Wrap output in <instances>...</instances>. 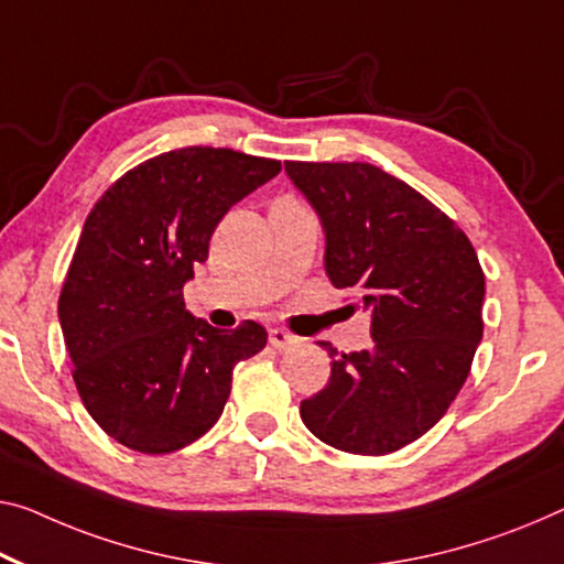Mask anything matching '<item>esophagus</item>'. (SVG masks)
<instances>
[{"label": "esophagus", "mask_w": 564, "mask_h": 564, "mask_svg": "<svg viewBox=\"0 0 564 564\" xmlns=\"http://www.w3.org/2000/svg\"><path fill=\"white\" fill-rule=\"evenodd\" d=\"M294 343H297V337L288 330H282V327H272L270 330V345L274 350H288Z\"/></svg>", "instance_id": "34e87169"}]
</instances>
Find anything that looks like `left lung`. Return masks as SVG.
Instances as JSON below:
<instances>
[{"instance_id": "left-lung-1", "label": "left lung", "mask_w": 564, "mask_h": 564, "mask_svg": "<svg viewBox=\"0 0 564 564\" xmlns=\"http://www.w3.org/2000/svg\"><path fill=\"white\" fill-rule=\"evenodd\" d=\"M325 229V272L358 292L372 348L337 352L305 426L340 452L383 456L438 423L484 335V272L454 219L370 163L284 161ZM352 307V305H350Z\"/></svg>"}]
</instances>
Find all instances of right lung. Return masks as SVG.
Segmentation results:
<instances>
[{
	"label": "right lung",
	"mask_w": 564,
	"mask_h": 564,
	"mask_svg": "<svg viewBox=\"0 0 564 564\" xmlns=\"http://www.w3.org/2000/svg\"><path fill=\"white\" fill-rule=\"evenodd\" d=\"M280 171L274 159L188 145L123 173L93 206L57 312L77 393L118 444H194L219 421L234 366L267 345L254 319L224 333L194 317L181 290L224 214Z\"/></svg>",
	"instance_id": "add662e5"
}]
</instances>
